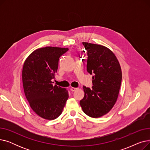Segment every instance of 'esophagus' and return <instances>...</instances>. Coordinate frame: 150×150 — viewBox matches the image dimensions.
<instances>
[{
    "label": "esophagus",
    "instance_id": "esophagus-1",
    "mask_svg": "<svg viewBox=\"0 0 150 150\" xmlns=\"http://www.w3.org/2000/svg\"><path fill=\"white\" fill-rule=\"evenodd\" d=\"M78 89V88H71L70 89V91H71L74 92V91H75L77 90Z\"/></svg>",
    "mask_w": 150,
    "mask_h": 150
}]
</instances>
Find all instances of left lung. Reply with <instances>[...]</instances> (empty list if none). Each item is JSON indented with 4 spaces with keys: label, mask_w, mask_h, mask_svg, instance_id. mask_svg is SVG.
<instances>
[{
    "label": "left lung",
    "mask_w": 150,
    "mask_h": 150,
    "mask_svg": "<svg viewBox=\"0 0 150 150\" xmlns=\"http://www.w3.org/2000/svg\"><path fill=\"white\" fill-rule=\"evenodd\" d=\"M88 52L87 70L92 76V89L83 86L80 104L88 116L98 118L108 114L115 104L122 82V69L115 54L108 47L83 42Z\"/></svg>",
    "instance_id": "left-lung-1"
}]
</instances>
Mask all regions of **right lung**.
Here are the masks:
<instances>
[{
	"mask_svg": "<svg viewBox=\"0 0 150 150\" xmlns=\"http://www.w3.org/2000/svg\"><path fill=\"white\" fill-rule=\"evenodd\" d=\"M69 49L45 47L33 51L22 68V83L25 97L33 111L46 120H54L62 113L69 98L68 91L53 85L58 61Z\"/></svg>",
	"mask_w": 150,
	"mask_h": 150,
	"instance_id": "right-lung-1",
	"label": "right lung"
}]
</instances>
